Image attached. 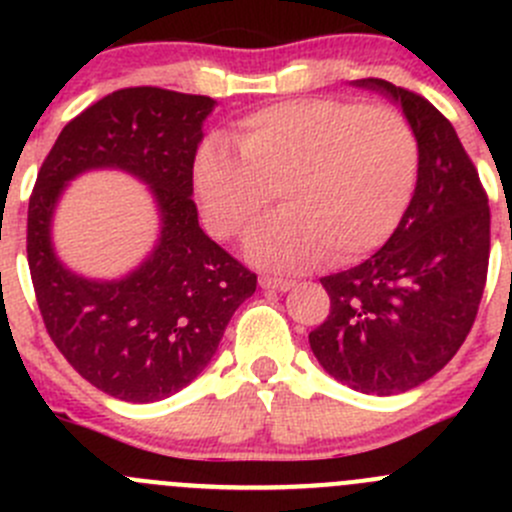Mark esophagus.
Segmentation results:
<instances>
[{"instance_id":"esophagus-1","label":"esophagus","mask_w":512,"mask_h":512,"mask_svg":"<svg viewBox=\"0 0 512 512\" xmlns=\"http://www.w3.org/2000/svg\"><path fill=\"white\" fill-rule=\"evenodd\" d=\"M262 289H275V292H289L294 287L292 280H277V277H260Z\"/></svg>"}]
</instances>
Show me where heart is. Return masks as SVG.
<instances>
[{"mask_svg":"<svg viewBox=\"0 0 512 512\" xmlns=\"http://www.w3.org/2000/svg\"><path fill=\"white\" fill-rule=\"evenodd\" d=\"M235 148L220 136L200 143L195 200L205 227L235 240L280 195L285 210L245 247L267 270L302 272L329 255L359 260L394 235L414 198L418 143L394 108L294 98L242 118Z\"/></svg>","mask_w":512,"mask_h":512,"instance_id":"obj_1","label":"heart"}]
</instances>
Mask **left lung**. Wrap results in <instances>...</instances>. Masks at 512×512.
Listing matches in <instances>:
<instances>
[{"instance_id":"8db88e82","label":"left lung","mask_w":512,"mask_h":512,"mask_svg":"<svg viewBox=\"0 0 512 512\" xmlns=\"http://www.w3.org/2000/svg\"><path fill=\"white\" fill-rule=\"evenodd\" d=\"M401 106L418 143L416 190L379 252L322 277L329 317L309 334L322 369L361 394L416 389L461 349L476 322L490 255V210L456 128L414 91L359 79Z\"/></svg>"}]
</instances>
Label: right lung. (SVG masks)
<instances>
[{
    "instance_id": "right-lung-1",
    "label": "right lung",
    "mask_w": 512,
    "mask_h": 512,
    "mask_svg": "<svg viewBox=\"0 0 512 512\" xmlns=\"http://www.w3.org/2000/svg\"><path fill=\"white\" fill-rule=\"evenodd\" d=\"M210 96L136 86L69 121L36 175L27 257L46 332L89 384L153 404L198 379L257 275L210 240L193 203V158ZM121 169L149 185L159 210L154 250L123 278L96 281L55 255L53 213L71 179Z\"/></svg>"
}]
</instances>
